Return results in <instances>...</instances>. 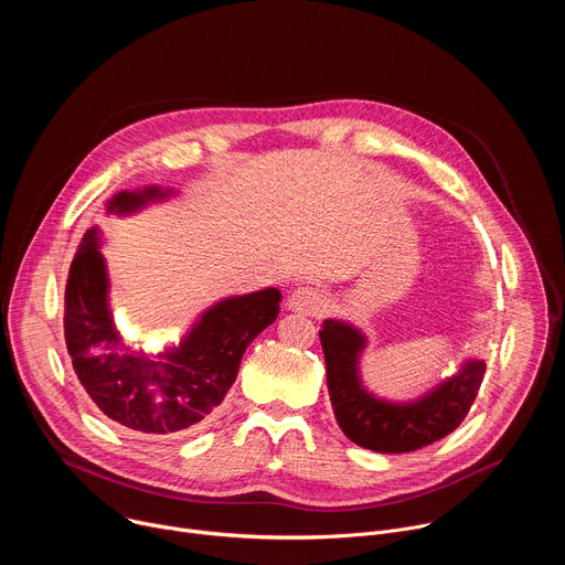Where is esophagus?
Returning <instances> with one entry per match:
<instances>
[{
    "instance_id": "1",
    "label": "esophagus",
    "mask_w": 565,
    "mask_h": 565,
    "mask_svg": "<svg viewBox=\"0 0 565 565\" xmlns=\"http://www.w3.org/2000/svg\"><path fill=\"white\" fill-rule=\"evenodd\" d=\"M286 306H288V310L301 312V315H317V312H321V310L327 308L321 292L315 290V288H308V286L292 290L288 295V299H286Z\"/></svg>"
}]
</instances>
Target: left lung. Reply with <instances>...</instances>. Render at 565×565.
<instances>
[{
  "instance_id": "left-lung-1",
  "label": "left lung",
  "mask_w": 565,
  "mask_h": 565,
  "mask_svg": "<svg viewBox=\"0 0 565 565\" xmlns=\"http://www.w3.org/2000/svg\"><path fill=\"white\" fill-rule=\"evenodd\" d=\"M327 358V384L335 420L349 440L380 454H405L451 434L473 405L486 362L465 358L447 375L412 399H388L366 388L362 355L366 333L351 321L329 317L319 331Z\"/></svg>"
}]
</instances>
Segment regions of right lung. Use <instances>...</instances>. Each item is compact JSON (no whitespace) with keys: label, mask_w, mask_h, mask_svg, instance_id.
<instances>
[{"label":"right lung","mask_w":565,"mask_h":565,"mask_svg":"<svg viewBox=\"0 0 565 565\" xmlns=\"http://www.w3.org/2000/svg\"><path fill=\"white\" fill-rule=\"evenodd\" d=\"M177 194L160 185L122 190L105 210L107 216H131ZM103 246V230L89 227L68 270L64 338L75 375L96 407L131 431L156 438L190 431L223 402L246 349L277 319L281 292L264 288L223 297L192 321L177 344L145 351L116 327Z\"/></svg>","instance_id":"add662e5"}]
</instances>
